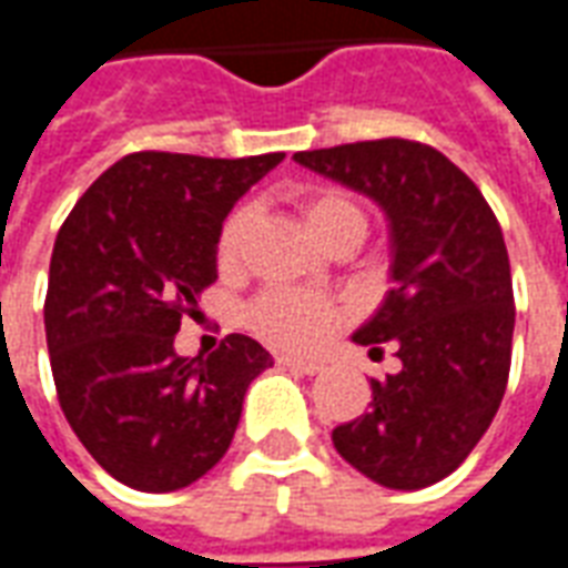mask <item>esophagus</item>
<instances>
[{
	"label": "esophagus",
	"instance_id": "obj_1",
	"mask_svg": "<svg viewBox=\"0 0 568 568\" xmlns=\"http://www.w3.org/2000/svg\"><path fill=\"white\" fill-rule=\"evenodd\" d=\"M276 365H283L288 371H297V374H320L322 362H310V358H297V356H276Z\"/></svg>",
	"mask_w": 568,
	"mask_h": 568
}]
</instances>
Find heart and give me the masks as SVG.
Segmentation results:
<instances>
[{
    "label": "heart",
    "instance_id": "heart-1",
    "mask_svg": "<svg viewBox=\"0 0 568 568\" xmlns=\"http://www.w3.org/2000/svg\"><path fill=\"white\" fill-rule=\"evenodd\" d=\"M297 206L304 212L310 231L320 236L325 246L334 243H362L368 234V215L341 187H307ZM255 224V206L240 203L227 212V219L215 236V264L219 271L231 273L243 264L248 234ZM341 322V307L332 297L301 292V288H267L246 307L248 332L258 334L264 344L292 353H310L328 341V334Z\"/></svg>",
    "mask_w": 568,
    "mask_h": 568
}]
</instances>
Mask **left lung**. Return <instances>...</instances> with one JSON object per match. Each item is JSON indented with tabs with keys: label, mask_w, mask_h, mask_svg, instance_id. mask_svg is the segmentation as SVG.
<instances>
[{
	"label": "left lung",
	"mask_w": 568,
	"mask_h": 568,
	"mask_svg": "<svg viewBox=\"0 0 568 568\" xmlns=\"http://www.w3.org/2000/svg\"><path fill=\"white\" fill-rule=\"evenodd\" d=\"M295 161L377 200L393 240L395 285L353 341L371 356L393 344L402 371L371 381L368 414L334 428V447L383 487L438 484L484 438L508 386L514 288L499 222L423 142H349Z\"/></svg>",
	"instance_id": "left-lung-1"
}]
</instances>
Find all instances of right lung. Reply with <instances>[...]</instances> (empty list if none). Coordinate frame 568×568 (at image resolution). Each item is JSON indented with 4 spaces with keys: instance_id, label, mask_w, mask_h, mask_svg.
Returning <instances> with one entry per match:
<instances>
[{
    "instance_id": "1",
    "label": "right lung",
    "mask_w": 568,
    "mask_h": 568,
    "mask_svg": "<svg viewBox=\"0 0 568 568\" xmlns=\"http://www.w3.org/2000/svg\"><path fill=\"white\" fill-rule=\"evenodd\" d=\"M133 151L72 206L54 240L44 334L60 407L97 463L142 493L194 484L222 459L271 353L227 334L210 356L173 341L215 283V236L283 161Z\"/></svg>"
}]
</instances>
